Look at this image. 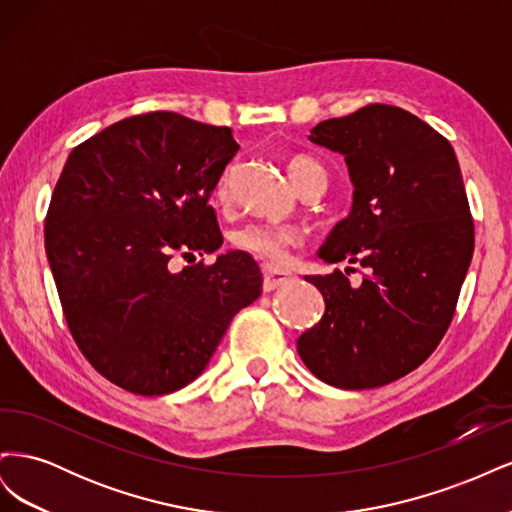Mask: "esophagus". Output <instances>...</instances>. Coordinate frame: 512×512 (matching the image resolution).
<instances>
[{"mask_svg":"<svg viewBox=\"0 0 512 512\" xmlns=\"http://www.w3.org/2000/svg\"><path fill=\"white\" fill-rule=\"evenodd\" d=\"M292 280H294V275L290 271H286V269L271 267V265L262 267V288H265V292H271L275 288L286 286Z\"/></svg>","mask_w":512,"mask_h":512,"instance_id":"obj_1","label":"esophagus"}]
</instances>
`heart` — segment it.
<instances>
[{
  "mask_svg": "<svg viewBox=\"0 0 512 512\" xmlns=\"http://www.w3.org/2000/svg\"><path fill=\"white\" fill-rule=\"evenodd\" d=\"M288 175L294 183V188H301V185L312 177L327 179V173H324V168L318 162L303 156L290 160ZM220 196L226 198V181L222 183ZM301 239L303 235L297 226L273 222H250L232 232V245H235L237 250L267 262H284L290 247L299 245Z\"/></svg>",
  "mask_w": 512,
  "mask_h": 512,
  "instance_id": "b5f03b06",
  "label": "heart"
}]
</instances>
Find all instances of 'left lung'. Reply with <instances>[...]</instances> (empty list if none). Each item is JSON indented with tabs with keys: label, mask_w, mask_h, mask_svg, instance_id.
I'll return each mask as SVG.
<instances>
[{
	"label": "left lung",
	"mask_w": 512,
	"mask_h": 512,
	"mask_svg": "<svg viewBox=\"0 0 512 512\" xmlns=\"http://www.w3.org/2000/svg\"><path fill=\"white\" fill-rule=\"evenodd\" d=\"M309 141L342 153L354 185L318 256L365 273L305 277L327 307L297 350L322 382L374 389L421 365L453 320L474 252L461 168L440 132L389 104L320 121Z\"/></svg>",
	"instance_id": "left-lung-1"
}]
</instances>
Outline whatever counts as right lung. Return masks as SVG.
Here are the masks:
<instances>
[{"label":"right lung","mask_w":512,"mask_h":512,"mask_svg":"<svg viewBox=\"0 0 512 512\" xmlns=\"http://www.w3.org/2000/svg\"><path fill=\"white\" fill-rule=\"evenodd\" d=\"M239 145L177 113L121 119L74 147L44 224L74 342L104 378L168 395L203 374L230 320L262 292L250 254L170 271L224 237L209 198Z\"/></svg>","instance_id":"1"}]
</instances>
